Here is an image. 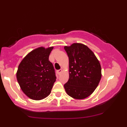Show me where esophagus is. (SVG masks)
Wrapping results in <instances>:
<instances>
[{"label": "esophagus", "instance_id": "1", "mask_svg": "<svg viewBox=\"0 0 127 127\" xmlns=\"http://www.w3.org/2000/svg\"><path fill=\"white\" fill-rule=\"evenodd\" d=\"M62 72V69H60V70H57V73L59 74V75H60L61 73Z\"/></svg>", "mask_w": 127, "mask_h": 127}]
</instances>
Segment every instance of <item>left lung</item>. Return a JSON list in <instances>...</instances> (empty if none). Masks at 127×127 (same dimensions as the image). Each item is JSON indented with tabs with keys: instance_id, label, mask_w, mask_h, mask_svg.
Wrapping results in <instances>:
<instances>
[{
	"instance_id": "left-lung-1",
	"label": "left lung",
	"mask_w": 127,
	"mask_h": 127,
	"mask_svg": "<svg viewBox=\"0 0 127 127\" xmlns=\"http://www.w3.org/2000/svg\"><path fill=\"white\" fill-rule=\"evenodd\" d=\"M68 57L69 78L64 87L68 95L75 99L90 96L98 86L101 68L95 54L87 46L74 43L64 46Z\"/></svg>"
}]
</instances>
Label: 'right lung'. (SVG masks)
Instances as JSON below:
<instances>
[{"label": "right lung", "instance_id": "obj_1", "mask_svg": "<svg viewBox=\"0 0 127 127\" xmlns=\"http://www.w3.org/2000/svg\"><path fill=\"white\" fill-rule=\"evenodd\" d=\"M53 48L39 47L32 51L18 65L17 81L23 93L32 100L48 97L56 81L54 66L49 61Z\"/></svg>", "mask_w": 127, "mask_h": 127}]
</instances>
